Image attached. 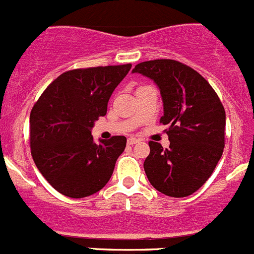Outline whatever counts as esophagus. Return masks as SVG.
Here are the masks:
<instances>
[{"instance_id": "obj_1", "label": "esophagus", "mask_w": 254, "mask_h": 254, "mask_svg": "<svg viewBox=\"0 0 254 254\" xmlns=\"http://www.w3.org/2000/svg\"><path fill=\"white\" fill-rule=\"evenodd\" d=\"M127 143L129 145H133V144H135V143H138V139H137V138L130 137V138H128V139H127Z\"/></svg>"}]
</instances>
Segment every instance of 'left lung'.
<instances>
[{
  "mask_svg": "<svg viewBox=\"0 0 254 254\" xmlns=\"http://www.w3.org/2000/svg\"><path fill=\"white\" fill-rule=\"evenodd\" d=\"M133 72L159 87L164 106L160 124L169 126V148L149 142L150 153L143 164L148 180L168 196H189L206 183L222 155L225 109L211 85L177 60L143 62Z\"/></svg>",
  "mask_w": 254,
  "mask_h": 254,
  "instance_id": "left-lung-1",
  "label": "left lung"
}]
</instances>
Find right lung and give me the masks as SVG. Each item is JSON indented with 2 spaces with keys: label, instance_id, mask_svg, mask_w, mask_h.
I'll list each match as a JSON object with an SVG mask.
<instances>
[{
  "label": "right lung",
  "instance_id": "add662e5",
  "mask_svg": "<svg viewBox=\"0 0 254 254\" xmlns=\"http://www.w3.org/2000/svg\"><path fill=\"white\" fill-rule=\"evenodd\" d=\"M130 64L74 69L45 89L29 117L31 153L47 182L57 191L81 199L100 191L111 178L126 137L94 142L91 128L105 116L117 85Z\"/></svg>",
  "mask_w": 254,
  "mask_h": 254
}]
</instances>
